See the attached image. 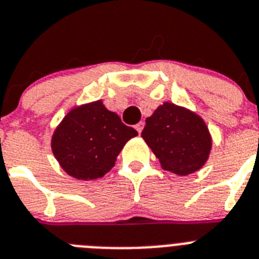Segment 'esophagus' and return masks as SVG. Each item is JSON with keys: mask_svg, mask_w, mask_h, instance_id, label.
I'll use <instances>...</instances> for the list:
<instances>
[{"mask_svg": "<svg viewBox=\"0 0 259 259\" xmlns=\"http://www.w3.org/2000/svg\"><path fill=\"white\" fill-rule=\"evenodd\" d=\"M143 126H145V122H143V121H141V122H138V123H137V125H136V130L139 133V134L142 133Z\"/></svg>", "mask_w": 259, "mask_h": 259, "instance_id": "obj_1", "label": "esophagus"}]
</instances>
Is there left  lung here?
Segmentation results:
<instances>
[{
  "mask_svg": "<svg viewBox=\"0 0 259 259\" xmlns=\"http://www.w3.org/2000/svg\"><path fill=\"white\" fill-rule=\"evenodd\" d=\"M142 138L161 168L179 176L201 169L212 146L207 125L201 117L173 103H164L146 118Z\"/></svg>",
  "mask_w": 259,
  "mask_h": 259,
  "instance_id": "8db88e82",
  "label": "left lung"
}]
</instances>
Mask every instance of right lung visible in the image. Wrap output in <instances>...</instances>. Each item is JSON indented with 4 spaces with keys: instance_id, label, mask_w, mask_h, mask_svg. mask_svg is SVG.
<instances>
[{
    "instance_id": "add662e5",
    "label": "right lung",
    "mask_w": 259,
    "mask_h": 259,
    "mask_svg": "<svg viewBox=\"0 0 259 259\" xmlns=\"http://www.w3.org/2000/svg\"><path fill=\"white\" fill-rule=\"evenodd\" d=\"M137 136L136 129L98 100L64 117L52 137V151L67 175L87 181L109 172L125 143Z\"/></svg>"
}]
</instances>
